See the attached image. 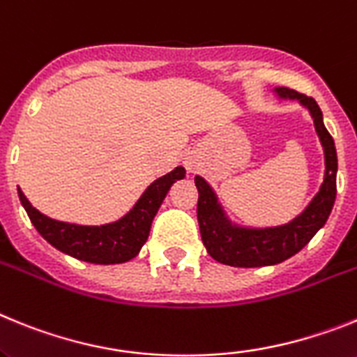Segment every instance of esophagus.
Listing matches in <instances>:
<instances>
[{"label":"esophagus","mask_w":357,"mask_h":357,"mask_svg":"<svg viewBox=\"0 0 357 357\" xmlns=\"http://www.w3.org/2000/svg\"><path fill=\"white\" fill-rule=\"evenodd\" d=\"M185 165H187L188 170H194V169H196V167H197L196 158H194V156H187V158H185Z\"/></svg>","instance_id":"1"}]
</instances>
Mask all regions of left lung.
<instances>
[{
  "label": "left lung",
  "instance_id": "1",
  "mask_svg": "<svg viewBox=\"0 0 357 357\" xmlns=\"http://www.w3.org/2000/svg\"><path fill=\"white\" fill-rule=\"evenodd\" d=\"M280 98L298 100L305 105L314 120L316 132L320 136L325 153V178L320 192L309 206L294 217L287 225L275 226V228H243L231 225L230 219L225 215L221 204L210 185L201 176H196V187L199 192L197 199V221L199 231L206 252L217 262L234 268H260V266H273L284 262L294 253H298L305 244L316 235L321 226L327 222L331 210L336 199V172L337 156L334 147L333 136L324 126L321 109L312 97H305L302 93L289 88L275 89Z\"/></svg>",
  "mask_w": 357,
  "mask_h": 357
}]
</instances>
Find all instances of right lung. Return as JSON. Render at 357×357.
Masks as SVG:
<instances>
[{"label":"right lung","mask_w":357,"mask_h":357,"mask_svg":"<svg viewBox=\"0 0 357 357\" xmlns=\"http://www.w3.org/2000/svg\"><path fill=\"white\" fill-rule=\"evenodd\" d=\"M185 178V169L176 167L172 172L151 183L129 213L102 226H80L55 221L33 208L17 188L21 204L29 213L36 230L59 252L91 264H120L138 255L151 231V225L167 192L176 179Z\"/></svg>","instance_id":"add662e5"}]
</instances>
